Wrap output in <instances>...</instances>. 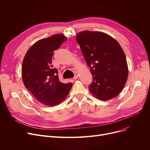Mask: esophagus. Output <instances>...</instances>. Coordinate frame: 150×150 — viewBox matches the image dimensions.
<instances>
[{
    "instance_id": "34e87169",
    "label": "esophagus",
    "mask_w": 150,
    "mask_h": 150,
    "mask_svg": "<svg viewBox=\"0 0 150 150\" xmlns=\"http://www.w3.org/2000/svg\"><path fill=\"white\" fill-rule=\"evenodd\" d=\"M78 74L77 73H75V74L74 75V80H76L77 78H78Z\"/></svg>"
}]
</instances>
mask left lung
Returning <instances> with one entry per match:
<instances>
[{
	"label": "left lung",
	"mask_w": 150,
	"mask_h": 150,
	"mask_svg": "<svg viewBox=\"0 0 150 150\" xmlns=\"http://www.w3.org/2000/svg\"><path fill=\"white\" fill-rule=\"evenodd\" d=\"M76 39L93 76L90 92L100 100L117 97L128 75L127 58L120 45L111 36L99 31H81Z\"/></svg>",
	"instance_id": "obj_1"
}]
</instances>
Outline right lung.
I'll use <instances>...</instances> for the list:
<instances>
[{"label": "right lung", "mask_w": 150, "mask_h": 150, "mask_svg": "<svg viewBox=\"0 0 150 150\" xmlns=\"http://www.w3.org/2000/svg\"><path fill=\"white\" fill-rule=\"evenodd\" d=\"M67 38L53 35L35 42L26 53L22 66V77L25 88L41 103L49 106L59 105L72 87V83H62L58 70L53 68V51L58 49Z\"/></svg>", "instance_id": "right-lung-1"}]
</instances>
